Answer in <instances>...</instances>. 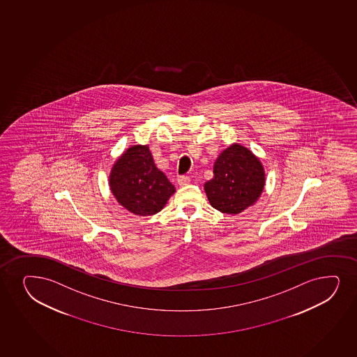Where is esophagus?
I'll return each instance as SVG.
<instances>
[{
    "mask_svg": "<svg viewBox=\"0 0 357 357\" xmlns=\"http://www.w3.org/2000/svg\"><path fill=\"white\" fill-rule=\"evenodd\" d=\"M189 182H190V178L188 176H180L177 178V185L180 187H185L188 185Z\"/></svg>",
    "mask_w": 357,
    "mask_h": 357,
    "instance_id": "1",
    "label": "esophagus"
}]
</instances>
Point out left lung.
<instances>
[{"mask_svg":"<svg viewBox=\"0 0 357 357\" xmlns=\"http://www.w3.org/2000/svg\"><path fill=\"white\" fill-rule=\"evenodd\" d=\"M214 176L205 183L212 207L222 213L239 214L259 200L266 185V172L259 157L234 143L214 162Z\"/></svg>","mask_w":357,"mask_h":357,"instance_id":"obj_1","label":"left lung"}]
</instances>
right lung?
I'll use <instances>...</instances> for the list:
<instances>
[{"instance_id": "obj_1", "label": "right lung", "mask_w": 357, "mask_h": 357, "mask_svg": "<svg viewBox=\"0 0 357 357\" xmlns=\"http://www.w3.org/2000/svg\"><path fill=\"white\" fill-rule=\"evenodd\" d=\"M109 188L123 208L135 215H153L163 209L175 187L157 168L149 145H132L115 160Z\"/></svg>"}]
</instances>
